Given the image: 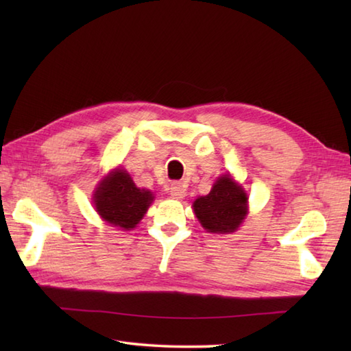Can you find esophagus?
Returning a JSON list of instances; mask_svg holds the SVG:
<instances>
[{"mask_svg":"<svg viewBox=\"0 0 351 351\" xmlns=\"http://www.w3.org/2000/svg\"><path fill=\"white\" fill-rule=\"evenodd\" d=\"M185 185L182 182H173L170 187V195L175 199H182L185 197Z\"/></svg>","mask_w":351,"mask_h":351,"instance_id":"obj_1","label":"esophagus"}]
</instances>
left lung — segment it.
Masks as SVG:
<instances>
[{"label": "left lung", "mask_w": 351, "mask_h": 351, "mask_svg": "<svg viewBox=\"0 0 351 351\" xmlns=\"http://www.w3.org/2000/svg\"><path fill=\"white\" fill-rule=\"evenodd\" d=\"M247 193L226 173L214 182L206 196L193 202V211L206 232L232 234L247 215Z\"/></svg>", "instance_id": "obj_1"}]
</instances>
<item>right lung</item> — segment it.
I'll return each instance as SVG.
<instances>
[{
	"label": "right lung",
	"instance_id": "right-lung-1",
	"mask_svg": "<svg viewBox=\"0 0 351 351\" xmlns=\"http://www.w3.org/2000/svg\"><path fill=\"white\" fill-rule=\"evenodd\" d=\"M152 200V193L138 189L123 169H114L102 178L93 196L95 210L101 219L123 230L138 225Z\"/></svg>",
	"mask_w": 351,
	"mask_h": 351
}]
</instances>
